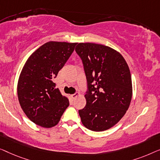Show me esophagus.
<instances>
[{"mask_svg": "<svg viewBox=\"0 0 160 160\" xmlns=\"http://www.w3.org/2000/svg\"><path fill=\"white\" fill-rule=\"evenodd\" d=\"M78 96H80V93H74V94H72V98H75Z\"/></svg>", "mask_w": 160, "mask_h": 160, "instance_id": "34e87169", "label": "esophagus"}]
</instances>
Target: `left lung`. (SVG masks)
<instances>
[{
	"mask_svg": "<svg viewBox=\"0 0 160 160\" xmlns=\"http://www.w3.org/2000/svg\"><path fill=\"white\" fill-rule=\"evenodd\" d=\"M75 51L82 59L86 76V105L79 110L83 125L103 131L125 115L132 98L129 67L122 55L109 46L92 42L78 43Z\"/></svg>",
	"mask_w": 160,
	"mask_h": 160,
	"instance_id": "obj_1",
	"label": "left lung"
}]
</instances>
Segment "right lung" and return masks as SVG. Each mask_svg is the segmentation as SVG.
<instances>
[{
    "label": "right lung",
    "mask_w": 160,
    "mask_h": 160,
    "mask_svg": "<svg viewBox=\"0 0 160 160\" xmlns=\"http://www.w3.org/2000/svg\"><path fill=\"white\" fill-rule=\"evenodd\" d=\"M77 42L50 41L28 58L17 85L19 102L27 117L36 125L51 128L69 107L68 98L55 88L53 80L75 50Z\"/></svg>",
    "instance_id": "obj_1"
}]
</instances>
